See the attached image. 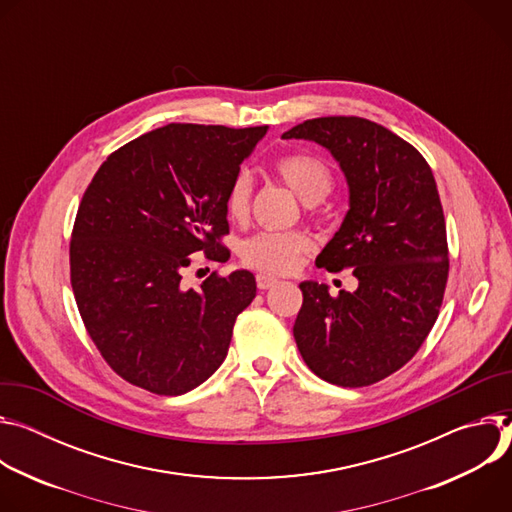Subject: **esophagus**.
Segmentation results:
<instances>
[{"instance_id":"esophagus-1","label":"esophagus","mask_w":512,"mask_h":512,"mask_svg":"<svg viewBox=\"0 0 512 512\" xmlns=\"http://www.w3.org/2000/svg\"><path fill=\"white\" fill-rule=\"evenodd\" d=\"M276 282H278V278H274V276H270V274H258V276H256V285H258V289H262V291L274 287Z\"/></svg>"}]
</instances>
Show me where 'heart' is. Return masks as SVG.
<instances>
[{
  "mask_svg": "<svg viewBox=\"0 0 512 512\" xmlns=\"http://www.w3.org/2000/svg\"><path fill=\"white\" fill-rule=\"evenodd\" d=\"M276 177L289 185L311 209L333 189V173L325 160L309 152H289L274 160ZM252 207V177L246 170L234 175L223 195L227 219L244 223ZM313 248V238L305 230L260 232L240 244V260L254 270L268 274H289L297 270L303 254Z\"/></svg>",
  "mask_w": 512,
  "mask_h": 512,
  "instance_id": "obj_1",
  "label": "heart"
}]
</instances>
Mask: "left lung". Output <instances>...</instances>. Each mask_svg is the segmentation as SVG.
<instances>
[{"label": "left lung", "instance_id": "1", "mask_svg": "<svg viewBox=\"0 0 512 512\" xmlns=\"http://www.w3.org/2000/svg\"><path fill=\"white\" fill-rule=\"evenodd\" d=\"M282 138L313 140L342 166L350 211L317 262L358 278L335 297L301 282L297 348L325 382L370 386L419 352L443 303L449 252L433 173L407 140L356 116L307 120Z\"/></svg>", "mask_w": 512, "mask_h": 512}]
</instances>
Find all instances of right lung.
Segmentation results:
<instances>
[{"label": "right lung", "instance_id": "add662e5", "mask_svg": "<svg viewBox=\"0 0 512 512\" xmlns=\"http://www.w3.org/2000/svg\"><path fill=\"white\" fill-rule=\"evenodd\" d=\"M266 126L168 124L99 166L71 234V287L109 368L148 392L177 396L225 360L236 317L256 297L248 270L181 278L191 254L223 262V195Z\"/></svg>", "mask_w": 512, "mask_h": 512}]
</instances>
